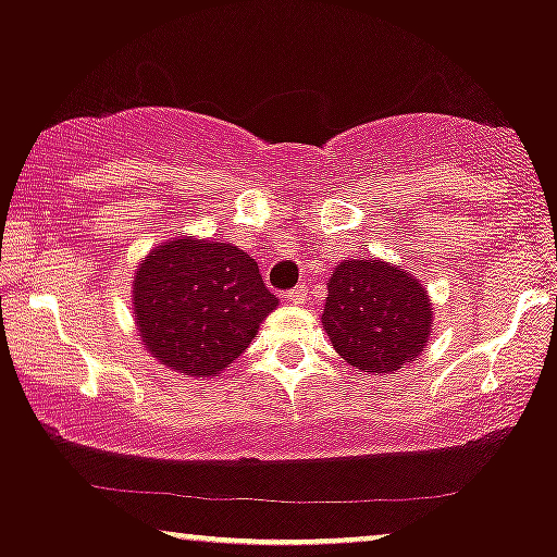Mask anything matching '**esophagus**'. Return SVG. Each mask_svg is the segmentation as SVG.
I'll return each mask as SVG.
<instances>
[{"instance_id": "1", "label": "esophagus", "mask_w": 557, "mask_h": 557, "mask_svg": "<svg viewBox=\"0 0 557 557\" xmlns=\"http://www.w3.org/2000/svg\"><path fill=\"white\" fill-rule=\"evenodd\" d=\"M306 300H308V287L306 285H300V287H296V290L287 293V304L300 306V304H306Z\"/></svg>"}]
</instances>
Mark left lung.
Here are the masks:
<instances>
[{
    "label": "left lung",
    "mask_w": 557,
    "mask_h": 557,
    "mask_svg": "<svg viewBox=\"0 0 557 557\" xmlns=\"http://www.w3.org/2000/svg\"><path fill=\"white\" fill-rule=\"evenodd\" d=\"M326 290L321 324L350 366L386 376L423 352L433 308L414 274L381 259H345Z\"/></svg>",
    "instance_id": "1"
}]
</instances>
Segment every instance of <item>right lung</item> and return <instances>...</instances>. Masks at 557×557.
I'll return each mask as SVG.
<instances>
[{"label":"right lung","instance_id":"add662e5","mask_svg":"<svg viewBox=\"0 0 557 557\" xmlns=\"http://www.w3.org/2000/svg\"><path fill=\"white\" fill-rule=\"evenodd\" d=\"M132 300L152 358L194 379L225 371L277 308L249 253L194 236L147 253L134 272Z\"/></svg>","mask_w":557,"mask_h":557}]
</instances>
